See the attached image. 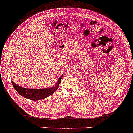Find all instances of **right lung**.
<instances>
[{"label":"right lung","instance_id":"right-lung-1","mask_svg":"<svg viewBox=\"0 0 133 133\" xmlns=\"http://www.w3.org/2000/svg\"><path fill=\"white\" fill-rule=\"evenodd\" d=\"M63 76H61L58 81H57L55 86L51 88H43V89H30V88H24L18 85L15 84L13 81H12V84L13 87H14L15 90L17 91L18 93H19L21 96L23 97L30 99L32 100H39L44 99L47 97L51 96L53 94L59 87V84H60L61 78Z\"/></svg>","mask_w":133,"mask_h":133}]
</instances>
